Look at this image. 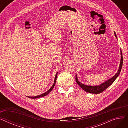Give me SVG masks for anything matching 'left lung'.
<instances>
[{
    "mask_svg": "<svg viewBox=\"0 0 128 128\" xmlns=\"http://www.w3.org/2000/svg\"><path fill=\"white\" fill-rule=\"evenodd\" d=\"M114 34H115L117 39V35L116 34V32L114 31ZM121 53V59H120V62L119 64V69L117 71V72L116 74L114 75L113 77H112L110 79L107 80V81L104 82L103 83L101 84L100 85H97V86H90V85H86L84 84H83L82 83L80 82L78 78H77V76L76 74V81L77 84L81 87V88L84 90L86 92H89L90 93H93V94H98L104 91L105 89H106L108 86H110L114 82L115 80L116 79V78L118 77L119 74L121 72V70H122V63H123V58H122V50L120 51Z\"/></svg>",
    "mask_w": 128,
    "mask_h": 128,
    "instance_id": "1",
    "label": "left lung"
}]
</instances>
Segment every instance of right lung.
<instances>
[{
	"mask_svg": "<svg viewBox=\"0 0 128 128\" xmlns=\"http://www.w3.org/2000/svg\"><path fill=\"white\" fill-rule=\"evenodd\" d=\"M58 73V72H57V73L56 74V76H55L54 81V83H53V85L51 87V88L49 89V90H48V91H47L46 92H44V93L42 94H41V95H40V96H28V98H42V97H43V96H46V95H48V94H49V93H50V92L52 90L53 88H54V86H55V84H56V78H57Z\"/></svg>",
	"mask_w": 128,
	"mask_h": 128,
	"instance_id": "obj_1",
	"label": "right lung"
}]
</instances>
